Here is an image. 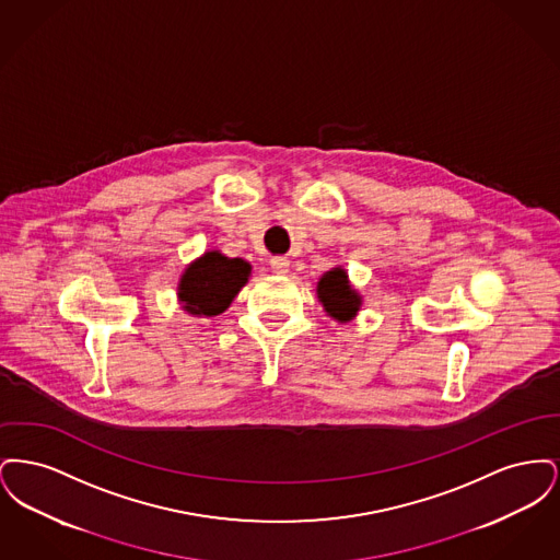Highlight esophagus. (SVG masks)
Instances as JSON below:
<instances>
[{"label": "esophagus", "instance_id": "1", "mask_svg": "<svg viewBox=\"0 0 560 560\" xmlns=\"http://www.w3.org/2000/svg\"><path fill=\"white\" fill-rule=\"evenodd\" d=\"M270 268L277 275H285L290 270V260L285 256H275V258H270Z\"/></svg>", "mask_w": 560, "mask_h": 560}]
</instances>
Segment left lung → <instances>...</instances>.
<instances>
[{
    "label": "left lung",
    "mask_w": 560,
    "mask_h": 560,
    "mask_svg": "<svg viewBox=\"0 0 560 560\" xmlns=\"http://www.w3.org/2000/svg\"><path fill=\"white\" fill-rule=\"evenodd\" d=\"M317 293H319V300L323 302L325 311L334 319L350 320L361 306V298L354 290H350L348 275L342 268H334V270L325 272L317 285Z\"/></svg>",
    "instance_id": "8db88e82"
}]
</instances>
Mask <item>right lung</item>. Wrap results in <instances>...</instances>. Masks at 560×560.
I'll return each mask as SVG.
<instances>
[{
    "label": "right lung",
    "mask_w": 560,
    "mask_h": 560,
    "mask_svg": "<svg viewBox=\"0 0 560 560\" xmlns=\"http://www.w3.org/2000/svg\"><path fill=\"white\" fill-rule=\"evenodd\" d=\"M252 267L241 258H226L208 252L192 262L180 279L178 295L190 315L213 317L229 308L233 298L247 283Z\"/></svg>",
    "instance_id": "add662e5"
}]
</instances>
